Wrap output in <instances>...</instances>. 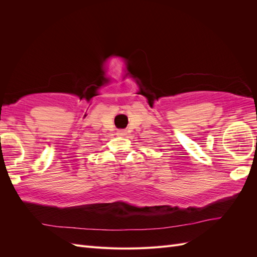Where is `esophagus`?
<instances>
[{"label": "esophagus", "instance_id": "1", "mask_svg": "<svg viewBox=\"0 0 257 257\" xmlns=\"http://www.w3.org/2000/svg\"><path fill=\"white\" fill-rule=\"evenodd\" d=\"M126 134V131L125 130H119L118 131V135H120V136H124Z\"/></svg>", "mask_w": 257, "mask_h": 257}]
</instances>
